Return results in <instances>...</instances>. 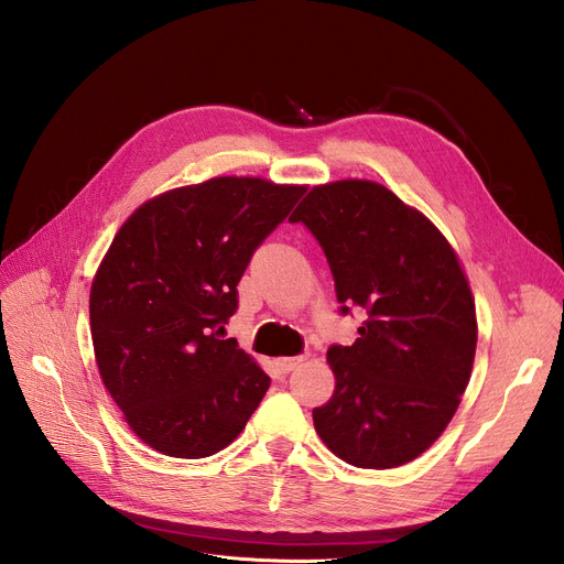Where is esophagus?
I'll use <instances>...</instances> for the list:
<instances>
[{"label":"esophagus","mask_w":564,"mask_h":564,"mask_svg":"<svg viewBox=\"0 0 564 564\" xmlns=\"http://www.w3.org/2000/svg\"><path fill=\"white\" fill-rule=\"evenodd\" d=\"M302 361H305V357H280V359H275V366H278V370H280L282 375H289V372L295 370Z\"/></svg>","instance_id":"34e87169"}]
</instances>
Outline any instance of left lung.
Returning <instances> with one entry per match:
<instances>
[{
	"instance_id": "obj_1",
	"label": "left lung",
	"mask_w": 564,
	"mask_h": 564,
	"mask_svg": "<svg viewBox=\"0 0 564 564\" xmlns=\"http://www.w3.org/2000/svg\"><path fill=\"white\" fill-rule=\"evenodd\" d=\"M289 221L323 246L338 302L368 312L352 345L327 350L336 386L314 409L318 436L357 467L406 465L443 436L469 383L479 327L460 259L375 181L316 185Z\"/></svg>"
}]
</instances>
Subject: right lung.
Returning a JSON list of instances; mask_svg holds the SVG:
<instances>
[{"label":"right lung","instance_id":"add662e5","mask_svg":"<svg viewBox=\"0 0 564 564\" xmlns=\"http://www.w3.org/2000/svg\"><path fill=\"white\" fill-rule=\"evenodd\" d=\"M305 185L216 176L142 203L90 289L95 359L126 424L151 449L205 458L228 447L271 377L216 325L237 310L254 248Z\"/></svg>","mask_w":564,"mask_h":564}]
</instances>
